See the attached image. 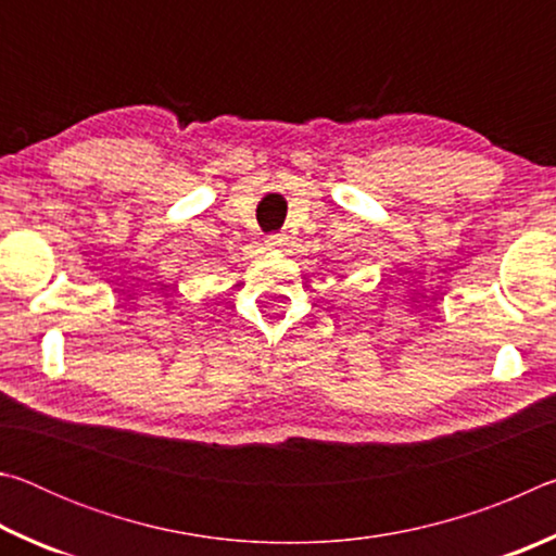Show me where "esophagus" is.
<instances>
[{
	"mask_svg": "<svg viewBox=\"0 0 556 556\" xmlns=\"http://www.w3.org/2000/svg\"><path fill=\"white\" fill-rule=\"evenodd\" d=\"M265 242H267V248H279L285 240H281V235H267Z\"/></svg>",
	"mask_w": 556,
	"mask_h": 556,
	"instance_id": "esophagus-1",
	"label": "esophagus"
}]
</instances>
